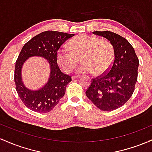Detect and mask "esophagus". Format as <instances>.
I'll return each instance as SVG.
<instances>
[{
	"mask_svg": "<svg viewBox=\"0 0 152 152\" xmlns=\"http://www.w3.org/2000/svg\"><path fill=\"white\" fill-rule=\"evenodd\" d=\"M80 76H72V79H76L78 78H79Z\"/></svg>",
	"mask_w": 152,
	"mask_h": 152,
	"instance_id": "1",
	"label": "esophagus"
}]
</instances>
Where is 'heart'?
Masks as SVG:
<instances>
[{"label":"heart","mask_w":152,"mask_h":152,"mask_svg":"<svg viewBox=\"0 0 152 152\" xmlns=\"http://www.w3.org/2000/svg\"><path fill=\"white\" fill-rule=\"evenodd\" d=\"M68 48H61L56 60L65 72L71 73L77 64V57L83 54V63L77 68V72L94 73L100 75L105 73L114 60V49L106 39L96 37L79 34L68 42Z\"/></svg>","instance_id":"heart-1"}]
</instances>
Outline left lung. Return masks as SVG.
I'll return each instance as SVG.
<instances>
[{
  "label": "left lung",
  "instance_id": "8db88e82",
  "mask_svg": "<svg viewBox=\"0 0 152 152\" xmlns=\"http://www.w3.org/2000/svg\"><path fill=\"white\" fill-rule=\"evenodd\" d=\"M106 38L114 49V60L107 71L91 80L86 95L103 111L123 106L132 96L137 81L139 62L134 49L126 38L110 31H93Z\"/></svg>",
  "mask_w": 152,
  "mask_h": 152
}]
</instances>
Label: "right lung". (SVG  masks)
I'll return each mask as SVG.
<instances>
[{"instance_id": "add662e5", "label": "right lung", "mask_w": 152, "mask_h": 152, "mask_svg": "<svg viewBox=\"0 0 152 152\" xmlns=\"http://www.w3.org/2000/svg\"><path fill=\"white\" fill-rule=\"evenodd\" d=\"M74 34L56 31H45L31 38L21 49L16 62L14 81L18 95L24 105L37 113H48L64 96L71 76L65 74L58 66L56 56L61 46ZM39 56L45 58L51 66V74L47 84L41 89H27L21 79V68L28 58Z\"/></svg>"}]
</instances>
